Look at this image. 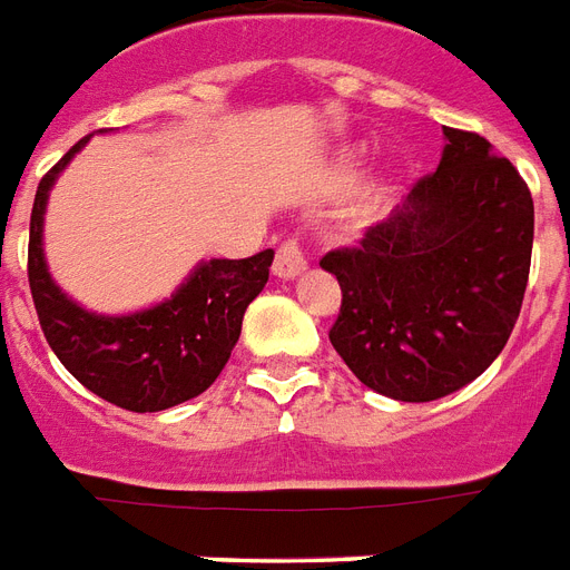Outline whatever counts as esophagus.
<instances>
[{
    "mask_svg": "<svg viewBox=\"0 0 570 570\" xmlns=\"http://www.w3.org/2000/svg\"><path fill=\"white\" fill-rule=\"evenodd\" d=\"M308 262L303 256V249H299L297 240H285L279 249H276V258H273V273L279 276V279H297L299 273H306Z\"/></svg>",
    "mask_w": 570,
    "mask_h": 570,
    "instance_id": "obj_1",
    "label": "esophagus"
}]
</instances>
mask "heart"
<instances>
[{
    "instance_id": "1",
    "label": "heart",
    "mask_w": 570,
    "mask_h": 570,
    "mask_svg": "<svg viewBox=\"0 0 570 570\" xmlns=\"http://www.w3.org/2000/svg\"><path fill=\"white\" fill-rule=\"evenodd\" d=\"M364 161H367V153L358 144H350L332 158L330 179L332 188H350L353 181H358L364 170ZM400 194V173L394 167H380L373 170L367 179L356 188V194L350 197L347 208H344V223H347L353 232H364L376 226V223L391 212V206L397 203Z\"/></svg>"
}]
</instances>
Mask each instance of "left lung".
Segmentation results:
<instances>
[{"mask_svg": "<svg viewBox=\"0 0 570 570\" xmlns=\"http://www.w3.org/2000/svg\"><path fill=\"white\" fill-rule=\"evenodd\" d=\"M439 170L321 258L341 285L332 347L382 397L430 403L465 389L507 347L532 256V197L509 158L444 126Z\"/></svg>", "mask_w": 570, "mask_h": 570, "instance_id": "8db88e82", "label": "left lung"}]
</instances>
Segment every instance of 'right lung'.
Wrapping results in <instances>:
<instances>
[{
  "label": "right lung",
  "instance_id": "add662e5",
  "mask_svg": "<svg viewBox=\"0 0 570 570\" xmlns=\"http://www.w3.org/2000/svg\"><path fill=\"white\" fill-rule=\"evenodd\" d=\"M40 179L29 229V285L49 347L97 397L129 412H164L199 397L229 362L244 312L267 285L273 249L249 258H208L170 297L126 314L79 306L52 279L43 253L49 190L85 144Z\"/></svg>",
  "mask_w": 570,
  "mask_h": 570
}]
</instances>
